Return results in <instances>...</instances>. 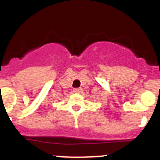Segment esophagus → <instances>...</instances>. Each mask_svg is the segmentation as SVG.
I'll return each mask as SVG.
<instances>
[{
    "mask_svg": "<svg viewBox=\"0 0 160 160\" xmlns=\"http://www.w3.org/2000/svg\"><path fill=\"white\" fill-rule=\"evenodd\" d=\"M82 90L81 88H76L73 90V92L74 93H81Z\"/></svg>",
    "mask_w": 160,
    "mask_h": 160,
    "instance_id": "obj_1",
    "label": "esophagus"
}]
</instances>
